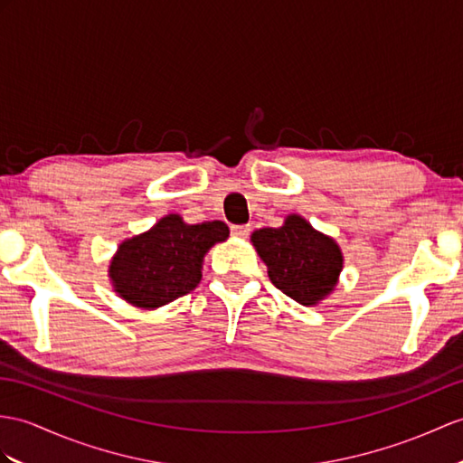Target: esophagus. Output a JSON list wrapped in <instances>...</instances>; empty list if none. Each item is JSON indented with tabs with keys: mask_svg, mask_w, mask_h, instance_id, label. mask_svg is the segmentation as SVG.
I'll return each instance as SVG.
<instances>
[{
	"mask_svg": "<svg viewBox=\"0 0 463 463\" xmlns=\"http://www.w3.org/2000/svg\"><path fill=\"white\" fill-rule=\"evenodd\" d=\"M250 232H251L250 225H232V235H233V238L245 240L247 235H250Z\"/></svg>",
	"mask_w": 463,
	"mask_h": 463,
	"instance_id": "obj_1",
	"label": "esophagus"
}]
</instances>
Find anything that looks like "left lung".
Here are the masks:
<instances>
[{
	"label": "left lung",
	"mask_w": 463,
	"mask_h": 463,
	"mask_svg": "<svg viewBox=\"0 0 463 463\" xmlns=\"http://www.w3.org/2000/svg\"><path fill=\"white\" fill-rule=\"evenodd\" d=\"M251 243L270 283L302 307H318L337 287L344 269L340 245L298 213H288L280 228L255 230Z\"/></svg>",
	"instance_id": "obj_1"
}]
</instances>
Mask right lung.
Here are the masks:
<instances>
[{"label": "right lung", "mask_w": 463, "mask_h": 463, "mask_svg": "<svg viewBox=\"0 0 463 463\" xmlns=\"http://www.w3.org/2000/svg\"><path fill=\"white\" fill-rule=\"evenodd\" d=\"M228 238L230 228L220 220L186 223L166 213L118 245L108 267L111 288L135 308H161L198 287L206 253Z\"/></svg>", "instance_id": "obj_1"}]
</instances>
